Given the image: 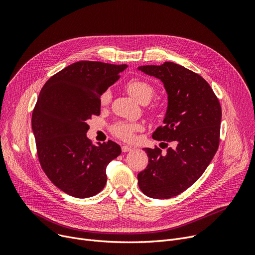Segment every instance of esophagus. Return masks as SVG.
Returning <instances> with one entry per match:
<instances>
[{
	"label": "esophagus",
	"instance_id": "obj_1",
	"mask_svg": "<svg viewBox=\"0 0 255 255\" xmlns=\"http://www.w3.org/2000/svg\"><path fill=\"white\" fill-rule=\"evenodd\" d=\"M133 149L134 148H132V146H129V145H126V144H124V145H122V151L124 152V153H127V152H130V151H132Z\"/></svg>",
	"mask_w": 255,
	"mask_h": 255
}]
</instances>
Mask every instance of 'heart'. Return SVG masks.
I'll list each match as a JSON object with an SVG mask.
<instances>
[{
	"mask_svg": "<svg viewBox=\"0 0 255 255\" xmlns=\"http://www.w3.org/2000/svg\"><path fill=\"white\" fill-rule=\"evenodd\" d=\"M125 90L129 95L137 100L140 103H148L151 98L153 97L155 89L154 87L141 78H132L126 83ZM112 100V93L110 90L104 91L100 96V104L102 106L109 105ZM161 111V106L159 104H154L149 107V113L152 116H158V114ZM142 130V125L140 123H132V122H118L116 123L112 131L114 134L126 141H130L134 138V134L136 132Z\"/></svg>",
	"mask_w": 255,
	"mask_h": 255,
	"instance_id": "obj_1",
	"label": "heart"
}]
</instances>
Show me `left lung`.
<instances>
[{
	"mask_svg": "<svg viewBox=\"0 0 255 255\" xmlns=\"http://www.w3.org/2000/svg\"><path fill=\"white\" fill-rule=\"evenodd\" d=\"M159 78L168 95L164 125L153 133L163 141L165 153L146 148V168L137 175L140 190L149 197L166 199L188 189L203 175L220 141L221 105L210 85L199 74L172 62L140 66ZM173 148H168V143Z\"/></svg>",
	"mask_w": 255,
	"mask_h": 255,
	"instance_id": "left-lung-1",
	"label": "left lung"
}]
</instances>
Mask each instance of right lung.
<instances>
[{
	"instance_id": "right-lung-1",
	"label": "right lung",
	"mask_w": 255,
	"mask_h": 255,
	"mask_svg": "<svg viewBox=\"0 0 255 255\" xmlns=\"http://www.w3.org/2000/svg\"><path fill=\"white\" fill-rule=\"evenodd\" d=\"M127 65L79 61L52 75L32 115L38 160L47 178L65 193L87 198L106 184V166L122 150L112 140L93 145L87 121L100 115V96Z\"/></svg>"
}]
</instances>
